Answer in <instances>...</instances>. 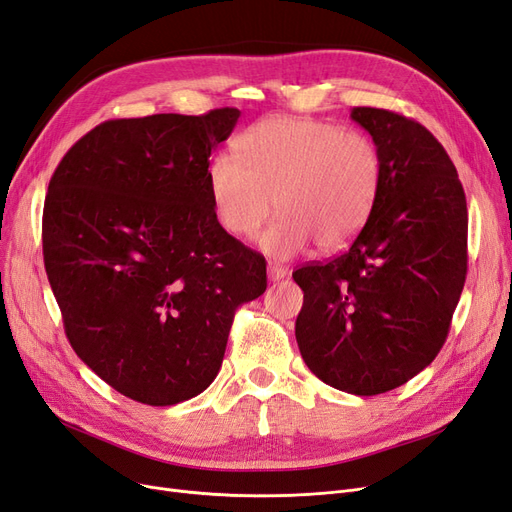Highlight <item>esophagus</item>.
<instances>
[{"label":"esophagus","mask_w":512,"mask_h":512,"mask_svg":"<svg viewBox=\"0 0 512 512\" xmlns=\"http://www.w3.org/2000/svg\"><path fill=\"white\" fill-rule=\"evenodd\" d=\"M287 276H289V268L280 266V263H270V266H268V278H270L272 282L282 280V278H287Z\"/></svg>","instance_id":"obj_1"}]
</instances>
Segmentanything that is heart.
Here are the masks:
<instances>
[{"label":"heart","mask_w":512,"mask_h":512,"mask_svg":"<svg viewBox=\"0 0 512 512\" xmlns=\"http://www.w3.org/2000/svg\"><path fill=\"white\" fill-rule=\"evenodd\" d=\"M236 156L208 164V194L219 223L236 238L261 236L270 257L304 253L312 240L337 253L363 232L384 181V160L371 137L312 120L268 118L236 141Z\"/></svg>","instance_id":"obj_1"}]
</instances>
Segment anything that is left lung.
<instances>
[{
  "instance_id": "obj_1",
  "label": "left lung",
  "mask_w": 512,
  "mask_h": 512,
  "mask_svg": "<svg viewBox=\"0 0 512 512\" xmlns=\"http://www.w3.org/2000/svg\"><path fill=\"white\" fill-rule=\"evenodd\" d=\"M384 160L373 213L350 249L293 272L295 337L310 371L358 396L394 390L443 348L466 280L468 211L458 170L420 122L354 107Z\"/></svg>"
}]
</instances>
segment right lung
Returning <instances> with one entry per match:
<instances>
[{"mask_svg":"<svg viewBox=\"0 0 512 512\" xmlns=\"http://www.w3.org/2000/svg\"><path fill=\"white\" fill-rule=\"evenodd\" d=\"M234 107L92 128L56 166L44 266L71 348L113 390L166 407L211 386L236 308L268 287L266 259L227 234L208 158Z\"/></svg>","mask_w":512,"mask_h":512,"instance_id":"1","label":"right lung"}]
</instances>
